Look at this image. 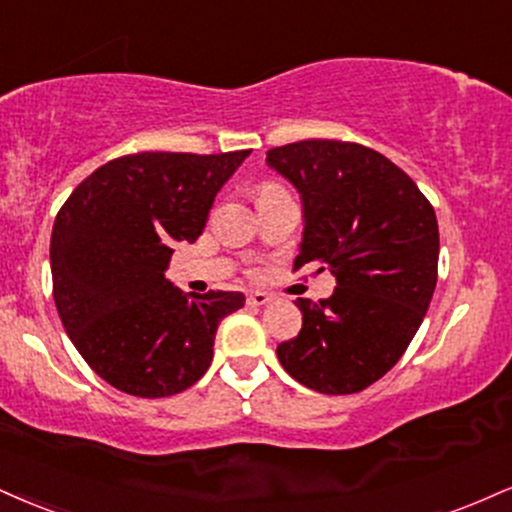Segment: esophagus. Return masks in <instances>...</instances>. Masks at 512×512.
<instances>
[{"mask_svg": "<svg viewBox=\"0 0 512 512\" xmlns=\"http://www.w3.org/2000/svg\"><path fill=\"white\" fill-rule=\"evenodd\" d=\"M272 300H274L272 293H264V291H250V293H248V305L262 307V305L272 303Z\"/></svg>", "mask_w": 512, "mask_h": 512, "instance_id": "esophagus-1", "label": "esophagus"}]
</instances>
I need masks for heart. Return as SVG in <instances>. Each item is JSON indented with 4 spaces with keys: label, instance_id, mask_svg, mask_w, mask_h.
<instances>
[{
    "label": "heart",
    "instance_id": "b5f03b06",
    "mask_svg": "<svg viewBox=\"0 0 512 512\" xmlns=\"http://www.w3.org/2000/svg\"><path fill=\"white\" fill-rule=\"evenodd\" d=\"M276 193H283V188L274 181H264L257 186V200H260V197H267V195H276Z\"/></svg>",
    "mask_w": 512,
    "mask_h": 512
}]
</instances>
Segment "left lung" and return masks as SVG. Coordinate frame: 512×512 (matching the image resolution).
<instances>
[{
  "label": "left lung",
  "instance_id": "8db88e82",
  "mask_svg": "<svg viewBox=\"0 0 512 512\" xmlns=\"http://www.w3.org/2000/svg\"><path fill=\"white\" fill-rule=\"evenodd\" d=\"M267 164L298 188L305 233L293 272L331 269L336 288L310 303L300 334L276 348L307 389L346 396L384 377L420 329L439 276L432 202L391 159L343 140L272 147Z\"/></svg>",
  "mask_w": 512,
  "mask_h": 512
}]
</instances>
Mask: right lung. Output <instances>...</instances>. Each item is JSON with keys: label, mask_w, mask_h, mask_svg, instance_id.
I'll use <instances>...</instances> for the list:
<instances>
[{"label": "right lung", "mask_w": 512, "mask_h": 512, "mask_svg": "<svg viewBox=\"0 0 512 512\" xmlns=\"http://www.w3.org/2000/svg\"><path fill=\"white\" fill-rule=\"evenodd\" d=\"M250 150L138 152L102 164L54 219L52 293L92 372L128 396L164 398L207 372L238 291L183 295L164 279L174 243H195L219 188Z\"/></svg>", "instance_id": "add662e5"}]
</instances>
